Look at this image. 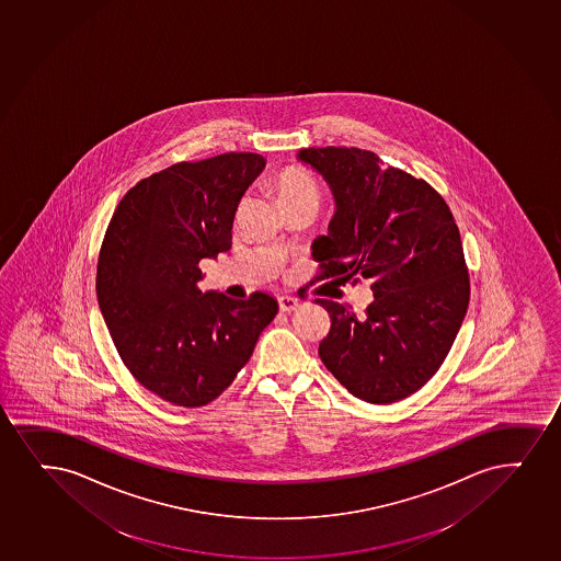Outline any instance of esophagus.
Masks as SVG:
<instances>
[{
	"mask_svg": "<svg viewBox=\"0 0 561 561\" xmlns=\"http://www.w3.org/2000/svg\"><path fill=\"white\" fill-rule=\"evenodd\" d=\"M277 302H279V310L282 311H295L298 308V300L297 298L293 297H279L277 298Z\"/></svg>",
	"mask_w": 561,
	"mask_h": 561,
	"instance_id": "1",
	"label": "esophagus"
}]
</instances>
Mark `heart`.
Here are the masks:
<instances>
[{
	"label": "heart",
	"mask_w": 561,
	"mask_h": 561,
	"mask_svg": "<svg viewBox=\"0 0 561 561\" xmlns=\"http://www.w3.org/2000/svg\"><path fill=\"white\" fill-rule=\"evenodd\" d=\"M276 190L284 206L302 203V201L319 205V185L310 172L302 171L298 167H289L277 174Z\"/></svg>",
	"instance_id": "b5f03b06"
}]
</instances>
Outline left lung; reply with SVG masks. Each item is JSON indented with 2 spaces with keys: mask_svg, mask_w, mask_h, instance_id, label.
Wrapping results in <instances>:
<instances>
[{
  "mask_svg": "<svg viewBox=\"0 0 561 561\" xmlns=\"http://www.w3.org/2000/svg\"><path fill=\"white\" fill-rule=\"evenodd\" d=\"M297 159L329 185L334 214L313 240L324 276L369 279L364 316L317 298L330 313L319 356L351 394L369 403L408 398L434 376L469 302L460 232L424 180L358 148H302Z\"/></svg>",
  "mask_w": 561,
  "mask_h": 561,
  "instance_id": "obj_1",
  "label": "left lung"
}]
</instances>
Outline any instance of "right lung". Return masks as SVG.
Listing matches in <instances>:
<instances>
[{"label":"right lung","instance_id":"add662e5","mask_svg":"<svg viewBox=\"0 0 561 561\" xmlns=\"http://www.w3.org/2000/svg\"><path fill=\"white\" fill-rule=\"evenodd\" d=\"M266 159L221 153L140 180L119 201L98 263V300L122 360L182 408L216 400L277 313L268 293L198 289L203 259L231 250L238 205Z\"/></svg>","mask_w":561,"mask_h":561}]
</instances>
